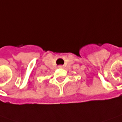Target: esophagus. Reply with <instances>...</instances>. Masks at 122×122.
<instances>
[{
  "label": "esophagus",
  "instance_id": "obj_1",
  "mask_svg": "<svg viewBox=\"0 0 122 122\" xmlns=\"http://www.w3.org/2000/svg\"><path fill=\"white\" fill-rule=\"evenodd\" d=\"M58 68H60V69H63V65H59V66H58Z\"/></svg>",
  "mask_w": 122,
  "mask_h": 122
}]
</instances>
